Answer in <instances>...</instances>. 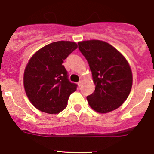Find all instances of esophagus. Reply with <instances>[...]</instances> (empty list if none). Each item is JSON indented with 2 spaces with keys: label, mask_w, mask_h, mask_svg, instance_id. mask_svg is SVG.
Segmentation results:
<instances>
[{
  "label": "esophagus",
  "mask_w": 154,
  "mask_h": 154,
  "mask_svg": "<svg viewBox=\"0 0 154 154\" xmlns=\"http://www.w3.org/2000/svg\"><path fill=\"white\" fill-rule=\"evenodd\" d=\"M82 81H79V82H78V86H79V88H80V87H81V85H82Z\"/></svg>",
  "instance_id": "esophagus-1"
}]
</instances>
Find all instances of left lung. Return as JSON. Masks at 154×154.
<instances>
[{
    "label": "left lung",
    "mask_w": 154,
    "mask_h": 154,
    "mask_svg": "<svg viewBox=\"0 0 154 154\" xmlns=\"http://www.w3.org/2000/svg\"><path fill=\"white\" fill-rule=\"evenodd\" d=\"M92 72L95 91L87 97L89 106L99 113L119 108L128 97L132 75L125 57L110 44L97 39L78 42Z\"/></svg>",
    "instance_id": "8db88e82"
}]
</instances>
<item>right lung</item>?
Instances as JSON below:
<instances>
[{
	"mask_svg": "<svg viewBox=\"0 0 154 154\" xmlns=\"http://www.w3.org/2000/svg\"><path fill=\"white\" fill-rule=\"evenodd\" d=\"M77 47L74 42L57 41L42 47L30 59L24 72V87L38 110L57 114L66 107L78 85L69 80L63 63Z\"/></svg>",
	"mask_w": 154,
	"mask_h": 154,
	"instance_id": "obj_1",
	"label": "right lung"
}]
</instances>
